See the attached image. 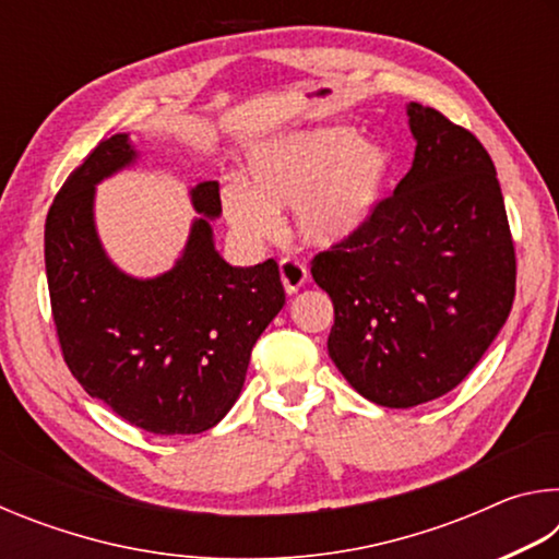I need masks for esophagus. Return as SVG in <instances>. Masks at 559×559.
I'll return each instance as SVG.
<instances>
[{"label":"esophagus","mask_w":559,"mask_h":559,"mask_svg":"<svg viewBox=\"0 0 559 559\" xmlns=\"http://www.w3.org/2000/svg\"><path fill=\"white\" fill-rule=\"evenodd\" d=\"M278 269H281V281H283V288H286V293H298L302 286H306L308 269L302 261L283 259Z\"/></svg>","instance_id":"34e87169"}]
</instances>
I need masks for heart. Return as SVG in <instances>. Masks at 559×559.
<instances>
[{"label": "heart", "mask_w": 559, "mask_h": 559, "mask_svg": "<svg viewBox=\"0 0 559 559\" xmlns=\"http://www.w3.org/2000/svg\"><path fill=\"white\" fill-rule=\"evenodd\" d=\"M390 155L353 128L286 132L251 150L246 182L224 189L226 219L246 239H271L293 206L302 241L340 246L365 229L382 202Z\"/></svg>", "instance_id": "b5f03b06"}]
</instances>
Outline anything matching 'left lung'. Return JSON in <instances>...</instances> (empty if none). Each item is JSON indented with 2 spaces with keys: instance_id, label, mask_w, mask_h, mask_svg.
I'll list each match as a JSON object with an SVG mask.
<instances>
[{
  "instance_id": "8db88e82",
  "label": "left lung",
  "mask_w": 559,
  "mask_h": 559,
  "mask_svg": "<svg viewBox=\"0 0 559 559\" xmlns=\"http://www.w3.org/2000/svg\"><path fill=\"white\" fill-rule=\"evenodd\" d=\"M409 173L355 239L310 273L335 308L328 353L355 390L406 409L463 382L515 298V249L493 159L439 110L406 106Z\"/></svg>"
}]
</instances>
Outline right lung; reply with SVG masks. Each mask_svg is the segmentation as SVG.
<instances>
[{
	"label": "right lung",
	"mask_w": 559,
	"mask_h": 559,
	"mask_svg": "<svg viewBox=\"0 0 559 559\" xmlns=\"http://www.w3.org/2000/svg\"><path fill=\"white\" fill-rule=\"evenodd\" d=\"M128 132L98 143L46 216L44 257L56 333L71 374L93 400L159 437L202 433L239 400L251 349L286 302L278 263L222 259L212 219L219 182L189 189L194 216L182 257L155 278L108 259L96 229V187L138 163Z\"/></svg>",
	"instance_id": "right-lung-1"
}]
</instances>
